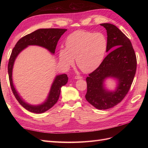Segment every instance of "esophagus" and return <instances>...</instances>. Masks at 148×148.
I'll return each mask as SVG.
<instances>
[{
  "label": "esophagus",
  "mask_w": 148,
  "mask_h": 148,
  "mask_svg": "<svg viewBox=\"0 0 148 148\" xmlns=\"http://www.w3.org/2000/svg\"><path fill=\"white\" fill-rule=\"evenodd\" d=\"M76 79H82L83 78V77H81V76H79V75H77V76H75V77Z\"/></svg>",
  "instance_id": "esophagus-1"
}]
</instances>
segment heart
<instances>
[{"instance_id": "heart-1", "label": "heart", "mask_w": 148, "mask_h": 148, "mask_svg": "<svg viewBox=\"0 0 148 148\" xmlns=\"http://www.w3.org/2000/svg\"><path fill=\"white\" fill-rule=\"evenodd\" d=\"M66 48L59 52V60L64 66L69 67L74 63L84 73L95 70L105 57L107 40L102 33L78 30L70 34L66 39Z\"/></svg>"}]
</instances>
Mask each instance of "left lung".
Instances as JSON below:
<instances>
[{"mask_svg": "<svg viewBox=\"0 0 148 148\" xmlns=\"http://www.w3.org/2000/svg\"><path fill=\"white\" fill-rule=\"evenodd\" d=\"M107 30V52L113 51L101 65L86 78V101L97 109L113 107L122 101L132 86L136 70V57L132 42L116 26L102 23ZM108 77L118 80V86L114 92L106 91L103 83Z\"/></svg>", "mask_w": 148, "mask_h": 148, "instance_id": "obj_1", "label": "left lung"}]
</instances>
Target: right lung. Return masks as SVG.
Listing matches in <instances>:
<instances>
[{
    "label": "right lung",
    "mask_w": 148,
    "mask_h": 148,
    "mask_svg": "<svg viewBox=\"0 0 148 148\" xmlns=\"http://www.w3.org/2000/svg\"><path fill=\"white\" fill-rule=\"evenodd\" d=\"M66 29L59 28H48L39 29L34 32L28 34L21 38L16 44L12 51L9 61L8 64V73L9 77V82L12 92L16 100L25 109L31 112L36 114H41L50 109L54 106L59 98L61 87L64 86L68 82V77L66 74L58 75L56 77L51 86L47 99L42 104L39 106H31L26 103L21 99L18 94L16 91L13 86L12 82V69L15 60L18 53L23 50L28 46L37 45L42 46L54 53L56 46L59 39L62 36Z\"/></svg>",
    "instance_id": "right-lung-1"
}]
</instances>
